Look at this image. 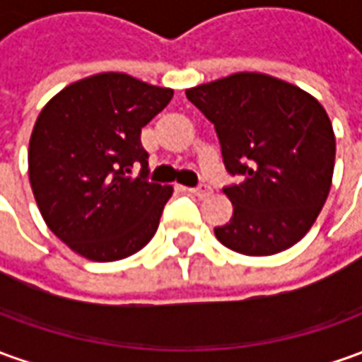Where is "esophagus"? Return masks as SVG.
Listing matches in <instances>:
<instances>
[{
	"label": "esophagus",
	"mask_w": 362,
	"mask_h": 362,
	"mask_svg": "<svg viewBox=\"0 0 362 362\" xmlns=\"http://www.w3.org/2000/svg\"><path fill=\"white\" fill-rule=\"evenodd\" d=\"M189 191H191L193 195L201 197V199H205V197H211V193H213V189H211L209 185H205V183H203V185L195 187V189H189Z\"/></svg>",
	"instance_id": "1"
}]
</instances>
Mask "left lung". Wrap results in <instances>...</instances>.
I'll use <instances>...</instances> for the list:
<instances>
[{
	"instance_id": "8db88e82",
	"label": "left lung",
	"mask_w": 362,
	"mask_h": 362,
	"mask_svg": "<svg viewBox=\"0 0 362 362\" xmlns=\"http://www.w3.org/2000/svg\"><path fill=\"white\" fill-rule=\"evenodd\" d=\"M213 122L223 161L238 185L223 191L233 218L214 236L234 252L272 256L308 234L325 205L335 134L311 94L262 72H236L187 90Z\"/></svg>"
}]
</instances>
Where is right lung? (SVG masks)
<instances>
[{
	"mask_svg": "<svg viewBox=\"0 0 362 362\" xmlns=\"http://www.w3.org/2000/svg\"><path fill=\"white\" fill-rule=\"evenodd\" d=\"M171 98V88L100 72L45 104L29 139V181L47 226L71 250L116 262L153 238L173 187L148 181L139 136Z\"/></svg>",
	"mask_w": 362,
	"mask_h": 362,
	"instance_id": "1",
	"label": "right lung"
}]
</instances>
